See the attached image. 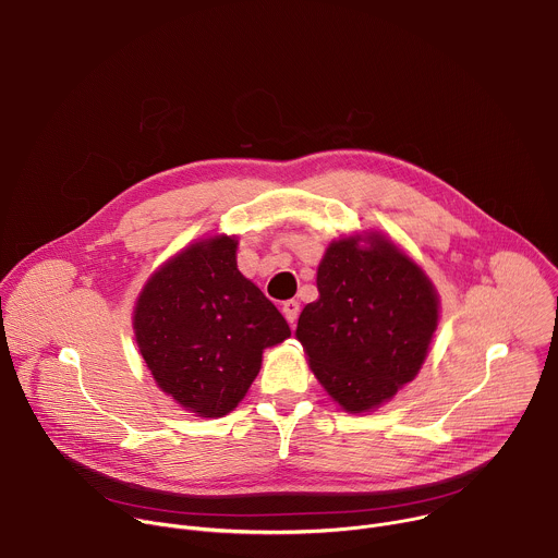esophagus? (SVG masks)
<instances>
[{
	"instance_id": "34e87169",
	"label": "esophagus",
	"mask_w": 558,
	"mask_h": 558,
	"mask_svg": "<svg viewBox=\"0 0 558 558\" xmlns=\"http://www.w3.org/2000/svg\"><path fill=\"white\" fill-rule=\"evenodd\" d=\"M282 313H284V317H287V323H289L291 327H295L298 313H300V302H298V300H287V302L282 304Z\"/></svg>"
}]
</instances>
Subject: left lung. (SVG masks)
I'll return each mask as SVG.
<instances>
[{"label": "left lung", "mask_w": 558, "mask_h": 558, "mask_svg": "<svg viewBox=\"0 0 558 558\" xmlns=\"http://www.w3.org/2000/svg\"><path fill=\"white\" fill-rule=\"evenodd\" d=\"M331 243L317 267L320 298L298 320L311 371L349 413L390 400L424 364L439 300L424 271L381 235Z\"/></svg>", "instance_id": "1"}]
</instances>
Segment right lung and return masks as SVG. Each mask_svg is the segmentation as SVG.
Masks as SVG:
<instances>
[{
  "label": "right lung",
  "mask_w": 558,
  "mask_h": 558,
  "mask_svg": "<svg viewBox=\"0 0 558 558\" xmlns=\"http://www.w3.org/2000/svg\"><path fill=\"white\" fill-rule=\"evenodd\" d=\"M235 238L194 243L158 269L134 308L156 384L201 415L222 417L256 379L267 347L291 336L282 313L235 265Z\"/></svg>",
  "instance_id": "1"
}]
</instances>
